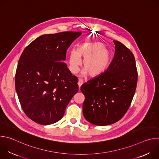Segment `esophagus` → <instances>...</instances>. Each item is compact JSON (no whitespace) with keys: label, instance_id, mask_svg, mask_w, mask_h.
Here are the masks:
<instances>
[{"label":"esophagus","instance_id":"obj_1","mask_svg":"<svg viewBox=\"0 0 159 159\" xmlns=\"http://www.w3.org/2000/svg\"><path fill=\"white\" fill-rule=\"evenodd\" d=\"M82 84H83V80L82 79H79V82H78V85H79V88H80V87L82 85Z\"/></svg>","mask_w":159,"mask_h":159}]
</instances>
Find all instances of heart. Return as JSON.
I'll return each mask as SVG.
<instances>
[{
	"mask_svg": "<svg viewBox=\"0 0 159 159\" xmlns=\"http://www.w3.org/2000/svg\"><path fill=\"white\" fill-rule=\"evenodd\" d=\"M110 55L109 51L104 48L100 43H84L79 48L72 49L69 56L70 71L75 74L79 70L83 60L85 69L83 74L87 72L90 76H96L104 71L109 63Z\"/></svg>",
	"mask_w": 159,
	"mask_h": 159,
	"instance_id": "heart-1",
	"label": "heart"
}]
</instances>
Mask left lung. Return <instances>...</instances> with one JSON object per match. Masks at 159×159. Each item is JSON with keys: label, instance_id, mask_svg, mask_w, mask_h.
Listing matches in <instances>:
<instances>
[{"label": "left lung", "instance_id": "obj_1", "mask_svg": "<svg viewBox=\"0 0 159 159\" xmlns=\"http://www.w3.org/2000/svg\"><path fill=\"white\" fill-rule=\"evenodd\" d=\"M113 43L115 55L107 69L80 87L85 96L84 116L98 126L113 124L123 117L137 85L138 72L133 53L121 42Z\"/></svg>", "mask_w": 159, "mask_h": 159}]
</instances>
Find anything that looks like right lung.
Wrapping results in <instances>:
<instances>
[{"instance_id": "1", "label": "right lung", "mask_w": 159, "mask_h": 159, "mask_svg": "<svg viewBox=\"0 0 159 159\" xmlns=\"http://www.w3.org/2000/svg\"><path fill=\"white\" fill-rule=\"evenodd\" d=\"M81 32L44 34L22 52L15 75V87L22 110L42 125L58 121L78 92V79L64 62L68 48Z\"/></svg>"}]
</instances>
